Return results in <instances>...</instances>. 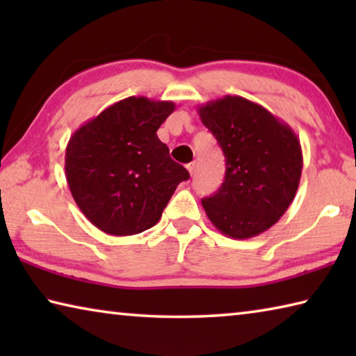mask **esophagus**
Masks as SVG:
<instances>
[{
  "label": "esophagus",
  "instance_id": "esophagus-1",
  "mask_svg": "<svg viewBox=\"0 0 356 356\" xmlns=\"http://www.w3.org/2000/svg\"><path fill=\"white\" fill-rule=\"evenodd\" d=\"M186 170H188V172L193 176V174H195V171H196V163H195V161H191V163L186 165Z\"/></svg>",
  "mask_w": 356,
  "mask_h": 356
}]
</instances>
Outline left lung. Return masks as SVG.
<instances>
[{
    "instance_id": "1",
    "label": "left lung",
    "mask_w": 356,
    "mask_h": 356,
    "mask_svg": "<svg viewBox=\"0 0 356 356\" xmlns=\"http://www.w3.org/2000/svg\"><path fill=\"white\" fill-rule=\"evenodd\" d=\"M226 159L225 182L202 207L220 232L251 238L272 227L298 190L303 155L297 135L264 106L238 95L197 108Z\"/></svg>"
}]
</instances>
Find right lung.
<instances>
[{
    "label": "right lung",
    "mask_w": 356,
    "mask_h": 356,
    "mask_svg": "<svg viewBox=\"0 0 356 356\" xmlns=\"http://www.w3.org/2000/svg\"><path fill=\"white\" fill-rule=\"evenodd\" d=\"M172 102L129 97L81 125L65 149V177L84 216L110 236L155 226L190 174L170 156L156 130Z\"/></svg>",
    "instance_id": "obj_1"
}]
</instances>
